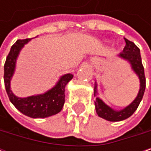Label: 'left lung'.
Returning a JSON list of instances; mask_svg holds the SVG:
<instances>
[{
	"mask_svg": "<svg viewBox=\"0 0 151 151\" xmlns=\"http://www.w3.org/2000/svg\"><path fill=\"white\" fill-rule=\"evenodd\" d=\"M125 39L126 46L124 47L123 50L118 54V57L122 58L123 60H126L129 65L132 69V71L135 73L140 81V88L139 92L136 95V99L127 106H125L122 109L120 110H115L112 108L111 106L106 105L105 102L98 97V88H97V82L95 81L94 83V97H96L94 101L95 104V109L97 114L109 122H120L123 121L129 117H130L137 109L138 106L140 104L143 93L145 91V86H146V79L144 76V69L142 64V58H141V54H140V50L137 46L131 41Z\"/></svg>",
	"mask_w": 151,
	"mask_h": 151,
	"instance_id": "1",
	"label": "left lung"
}]
</instances>
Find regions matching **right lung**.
<instances>
[{
  "label": "right lung",
  "mask_w": 151,
  "mask_h": 151,
  "mask_svg": "<svg viewBox=\"0 0 151 151\" xmlns=\"http://www.w3.org/2000/svg\"><path fill=\"white\" fill-rule=\"evenodd\" d=\"M30 39L18 40L11 47L4 65V83L5 88L11 103L22 114L31 118H46L59 113L65 104V92L68 82L73 78L72 73L62 75L56 85L45 93L21 98L14 94L11 90V79L15 73L17 58Z\"/></svg>",
  "instance_id": "right-lung-1"
}]
</instances>
